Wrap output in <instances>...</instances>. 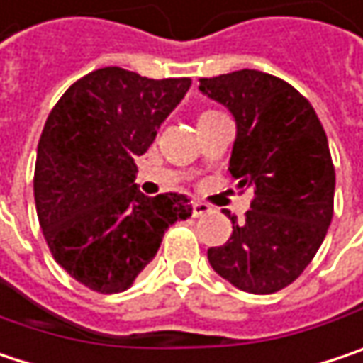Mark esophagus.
Returning a JSON list of instances; mask_svg holds the SVG:
<instances>
[{"label": "esophagus", "mask_w": 363, "mask_h": 363, "mask_svg": "<svg viewBox=\"0 0 363 363\" xmlns=\"http://www.w3.org/2000/svg\"><path fill=\"white\" fill-rule=\"evenodd\" d=\"M211 213V206L208 204H202V202H194L192 204V215L194 217H204V215H208Z\"/></svg>", "instance_id": "1"}]
</instances>
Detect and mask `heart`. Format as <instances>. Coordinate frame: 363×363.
Listing matches in <instances>:
<instances>
[{
    "instance_id": "b5f03b06",
    "label": "heart",
    "mask_w": 363,
    "mask_h": 363,
    "mask_svg": "<svg viewBox=\"0 0 363 363\" xmlns=\"http://www.w3.org/2000/svg\"><path fill=\"white\" fill-rule=\"evenodd\" d=\"M202 116H206V113H202Z\"/></svg>"
}]
</instances>
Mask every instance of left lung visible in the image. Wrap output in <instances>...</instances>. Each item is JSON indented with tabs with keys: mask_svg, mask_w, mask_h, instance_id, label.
<instances>
[{
	"mask_svg": "<svg viewBox=\"0 0 363 363\" xmlns=\"http://www.w3.org/2000/svg\"><path fill=\"white\" fill-rule=\"evenodd\" d=\"M200 92L229 109V173L254 190L246 220L208 247L213 271L247 294H274L312 262L333 219L335 167L323 123L291 84L258 69L200 78Z\"/></svg>",
	"mask_w": 363,
	"mask_h": 363,
	"instance_id": "1",
	"label": "left lung"
}]
</instances>
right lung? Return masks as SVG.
<instances>
[{"instance_id":"right-lung-1","label":"right lung","mask_w":363,"mask_h":363,"mask_svg":"<svg viewBox=\"0 0 363 363\" xmlns=\"http://www.w3.org/2000/svg\"><path fill=\"white\" fill-rule=\"evenodd\" d=\"M190 84V78L94 69L64 92L45 121L35 165L40 229L55 262L92 291L132 287L169 225L192 217L188 196L148 198L134 184L136 157Z\"/></svg>"}]
</instances>
